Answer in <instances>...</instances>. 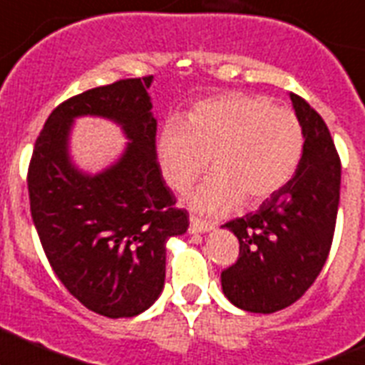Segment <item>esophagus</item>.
<instances>
[{
  "mask_svg": "<svg viewBox=\"0 0 365 365\" xmlns=\"http://www.w3.org/2000/svg\"><path fill=\"white\" fill-rule=\"evenodd\" d=\"M214 228V226L210 225V222L207 221H201V219L197 217H190V232L192 233H205V232H210V230Z\"/></svg>",
  "mask_w": 365,
  "mask_h": 365,
  "instance_id": "esophagus-1",
  "label": "esophagus"
}]
</instances>
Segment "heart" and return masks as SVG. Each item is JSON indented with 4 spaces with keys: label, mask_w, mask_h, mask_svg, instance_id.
<instances>
[{
    "label": "heart",
    "mask_w": 365,
    "mask_h": 365,
    "mask_svg": "<svg viewBox=\"0 0 365 365\" xmlns=\"http://www.w3.org/2000/svg\"><path fill=\"white\" fill-rule=\"evenodd\" d=\"M305 137L296 114L267 98L222 94L197 101L183 121L171 119L157 137L162 176L187 190L208 168L207 182L187 201L203 214L232 210L239 201L255 207L294 176Z\"/></svg>",
    "instance_id": "heart-1"
}]
</instances>
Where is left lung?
Masks as SVG:
<instances>
[{
    "label": "left lung",
    "mask_w": 365,
    "mask_h": 365,
    "mask_svg": "<svg viewBox=\"0 0 365 365\" xmlns=\"http://www.w3.org/2000/svg\"><path fill=\"white\" fill-rule=\"evenodd\" d=\"M305 137L287 185L257 212L222 225L239 239V258L221 272L226 298L239 309L272 314L298 302L330 253L341 196V160L330 130L298 94H289Z\"/></svg>",
    "instance_id": "left-lung-1"
}]
</instances>
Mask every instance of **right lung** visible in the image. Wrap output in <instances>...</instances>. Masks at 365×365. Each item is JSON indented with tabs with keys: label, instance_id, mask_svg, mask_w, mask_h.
I'll use <instances>...</instances> for the list:
<instances>
[{
	"label": "right lung",
	"instance_id": "obj_1",
	"mask_svg": "<svg viewBox=\"0 0 365 365\" xmlns=\"http://www.w3.org/2000/svg\"><path fill=\"white\" fill-rule=\"evenodd\" d=\"M151 80H119L60 103L28 168L31 219L53 271L81 305L110 319L157 302L165 242L189 226L157 160ZM81 115L110 118L130 140L118 162L96 175L80 172L68 155L72 121Z\"/></svg>",
	"mask_w": 365,
	"mask_h": 365
}]
</instances>
